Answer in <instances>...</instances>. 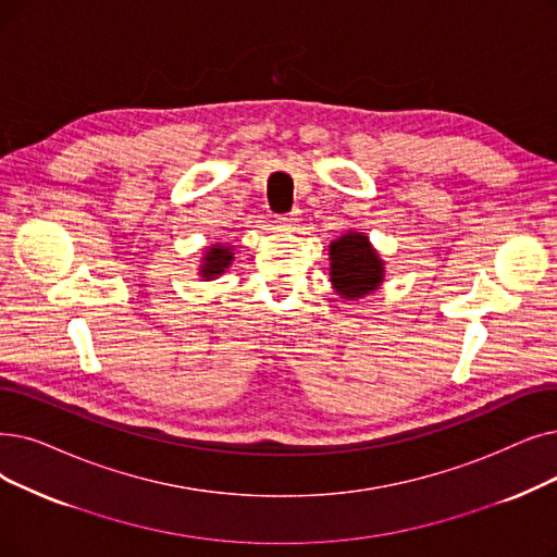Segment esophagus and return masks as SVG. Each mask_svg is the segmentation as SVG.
Returning <instances> with one entry per match:
<instances>
[{
    "label": "esophagus",
    "mask_w": 557,
    "mask_h": 557,
    "mask_svg": "<svg viewBox=\"0 0 557 557\" xmlns=\"http://www.w3.org/2000/svg\"><path fill=\"white\" fill-rule=\"evenodd\" d=\"M298 221H300V211H298V209L292 211V213H280L277 219H275V223H277L280 230H294Z\"/></svg>",
    "instance_id": "1"
}]
</instances>
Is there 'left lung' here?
Here are the masks:
<instances>
[{"label":"left lung","mask_w":557,"mask_h":557,"mask_svg":"<svg viewBox=\"0 0 557 557\" xmlns=\"http://www.w3.org/2000/svg\"><path fill=\"white\" fill-rule=\"evenodd\" d=\"M384 280V261L364 232H348L330 244V282L334 292L357 300L373 294Z\"/></svg>","instance_id":"1"}]
</instances>
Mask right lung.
<instances>
[{"label": "right lung", "mask_w": 557, "mask_h": 557, "mask_svg": "<svg viewBox=\"0 0 557 557\" xmlns=\"http://www.w3.org/2000/svg\"><path fill=\"white\" fill-rule=\"evenodd\" d=\"M234 259V252L230 246H209L207 252H205V259H202V265H200V275L209 282L213 280L215 275L225 273V269H230V263Z\"/></svg>", "instance_id": "add662e5"}]
</instances>
